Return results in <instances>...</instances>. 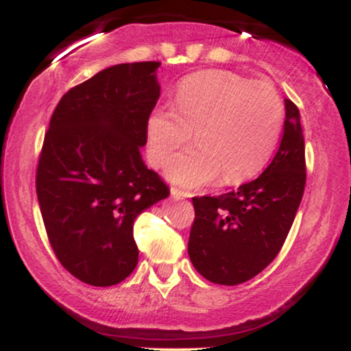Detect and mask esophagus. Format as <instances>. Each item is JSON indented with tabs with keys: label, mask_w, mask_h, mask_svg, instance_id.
Returning a JSON list of instances; mask_svg holds the SVG:
<instances>
[{
	"label": "esophagus",
	"mask_w": 351,
	"mask_h": 351,
	"mask_svg": "<svg viewBox=\"0 0 351 351\" xmlns=\"http://www.w3.org/2000/svg\"><path fill=\"white\" fill-rule=\"evenodd\" d=\"M171 196L175 199H183V198H189L191 196V193L189 191H184V189H180V188H171Z\"/></svg>",
	"instance_id": "1"
}]
</instances>
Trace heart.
I'll return each mask as SVG.
<instances>
[{
    "label": "heart",
    "mask_w": 351,
    "mask_h": 351,
    "mask_svg": "<svg viewBox=\"0 0 351 351\" xmlns=\"http://www.w3.org/2000/svg\"><path fill=\"white\" fill-rule=\"evenodd\" d=\"M284 115L271 82L229 71L196 72L178 86L175 108L156 107L148 117V156L153 167H165L195 132L198 145L171 160L168 178L201 186L223 173V181L239 183L271 160Z\"/></svg>",
    "instance_id": "1"
}]
</instances>
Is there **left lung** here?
I'll list each match as a JSON object with an SVG mask.
<instances>
[{
	"label": "left lung",
	"instance_id": "left-lung-1",
	"mask_svg": "<svg viewBox=\"0 0 351 351\" xmlns=\"http://www.w3.org/2000/svg\"><path fill=\"white\" fill-rule=\"evenodd\" d=\"M305 143L299 108L285 100L284 134L256 180L219 196H195L188 254L204 279L219 285L251 280L276 259L305 189Z\"/></svg>",
	"mask_w": 351,
	"mask_h": 351
}]
</instances>
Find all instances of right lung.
Here are the masks:
<instances>
[{"mask_svg":"<svg viewBox=\"0 0 351 351\" xmlns=\"http://www.w3.org/2000/svg\"><path fill=\"white\" fill-rule=\"evenodd\" d=\"M160 62L117 64L62 95L44 135L36 193L56 257L75 279L108 287L138 263L134 221L170 188L140 147L160 99Z\"/></svg>","mask_w":351,"mask_h":351,"instance_id":"add662e5","label":"right lung"}]
</instances>
